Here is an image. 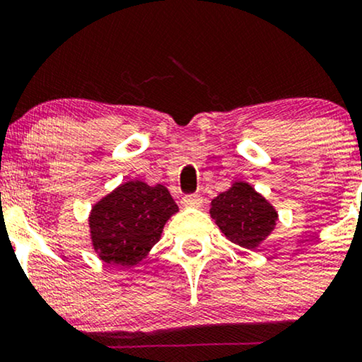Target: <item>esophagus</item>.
I'll return each mask as SVG.
<instances>
[{
	"label": "esophagus",
	"mask_w": 362,
	"mask_h": 362,
	"mask_svg": "<svg viewBox=\"0 0 362 362\" xmlns=\"http://www.w3.org/2000/svg\"><path fill=\"white\" fill-rule=\"evenodd\" d=\"M182 204L185 207H199L202 204V197L197 194H187L182 197Z\"/></svg>",
	"instance_id": "34e87169"
}]
</instances>
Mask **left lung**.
Instances as JSON below:
<instances>
[{"mask_svg":"<svg viewBox=\"0 0 362 362\" xmlns=\"http://www.w3.org/2000/svg\"><path fill=\"white\" fill-rule=\"evenodd\" d=\"M211 216L228 240L255 248L276 226L274 207L248 184L238 182L211 202Z\"/></svg>","mask_w":362,"mask_h":362,"instance_id":"1","label":"left lung"}]
</instances>
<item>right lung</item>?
Returning a JSON list of instances; mask_svg holds the SVG:
<instances>
[{
  "label": "right lung",
  "mask_w": 362,
  "mask_h": 362,
  "mask_svg": "<svg viewBox=\"0 0 362 362\" xmlns=\"http://www.w3.org/2000/svg\"><path fill=\"white\" fill-rule=\"evenodd\" d=\"M177 211L175 201L163 185L126 182L91 211L95 250L107 264L132 267L160 240L165 223Z\"/></svg>",
  "instance_id": "add662e5"
}]
</instances>
